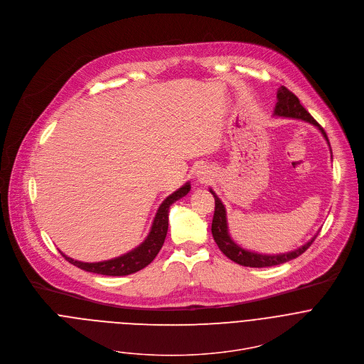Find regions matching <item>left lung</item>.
Masks as SVG:
<instances>
[{
    "instance_id": "obj_1",
    "label": "left lung",
    "mask_w": 364,
    "mask_h": 364,
    "mask_svg": "<svg viewBox=\"0 0 364 364\" xmlns=\"http://www.w3.org/2000/svg\"><path fill=\"white\" fill-rule=\"evenodd\" d=\"M275 114L306 120V122L318 126L328 140V136H326L325 130L321 127V124L301 105L298 96L295 93H292L289 89H287L285 86H282L278 90V103L275 107ZM328 143H329V140H328ZM211 194L214 196V200H215V208H214V217H213V225H211V232H213L214 241L217 242L218 248L224 252L225 257H228L231 261H234L240 265L250 267V268H265V267H275V265L284 264L287 261H291V259L302 255L312 245V242L316 238L315 237L312 241H309L308 244H305L302 248H299L296 251H292L288 254H281V255H261V254H254V252L245 251V250L240 248L230 238L228 228H227L225 208H224L223 203L220 201V198L214 194V191H211Z\"/></svg>"
}]
</instances>
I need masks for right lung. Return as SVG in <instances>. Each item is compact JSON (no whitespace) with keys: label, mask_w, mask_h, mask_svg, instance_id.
<instances>
[{"label":"right lung","mask_w":364,"mask_h":364,"mask_svg":"<svg viewBox=\"0 0 364 364\" xmlns=\"http://www.w3.org/2000/svg\"><path fill=\"white\" fill-rule=\"evenodd\" d=\"M190 191V184L187 183L186 186H183L180 190H177L176 193H173L171 196H168L163 204L160 205L151 231L147 237V240L137 247L136 250H133L132 252L110 259V261H105V262H96V264H87V262H79L75 261L72 258H68L66 255L62 254V257H65L66 261H69L72 265L85 269L87 272H93V274H100V275H109V277H124V275H130L134 274L140 269H143L144 267H147L160 252L166 235H167V230H168V208L170 205L180 200L181 197H184L187 193Z\"/></svg>","instance_id":"obj_1"}]
</instances>
